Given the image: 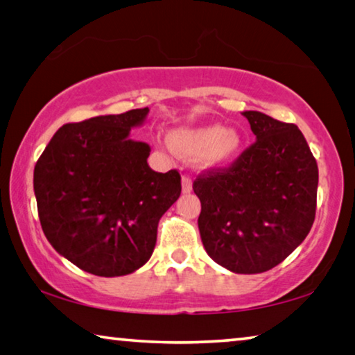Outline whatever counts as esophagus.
<instances>
[{"label":"esophagus","mask_w":355,"mask_h":355,"mask_svg":"<svg viewBox=\"0 0 355 355\" xmlns=\"http://www.w3.org/2000/svg\"><path fill=\"white\" fill-rule=\"evenodd\" d=\"M182 191H183V194H189V192L192 191V180L189 177H186V175L182 177Z\"/></svg>","instance_id":"obj_1"}]
</instances>
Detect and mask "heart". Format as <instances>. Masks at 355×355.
Wrapping results in <instances>:
<instances>
[{
  "mask_svg": "<svg viewBox=\"0 0 355 355\" xmlns=\"http://www.w3.org/2000/svg\"><path fill=\"white\" fill-rule=\"evenodd\" d=\"M171 146L183 156H196L202 169H219L232 163L241 152L243 135L236 128H222L219 123L173 130Z\"/></svg>",
  "mask_w": 355,
  "mask_h": 355,
  "instance_id": "heart-1",
  "label": "heart"
}]
</instances>
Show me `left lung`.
<instances>
[{
	"instance_id": "obj_1",
	"label": "left lung",
	"mask_w": 355,
	"mask_h": 355,
	"mask_svg": "<svg viewBox=\"0 0 355 355\" xmlns=\"http://www.w3.org/2000/svg\"><path fill=\"white\" fill-rule=\"evenodd\" d=\"M255 142L232 167L200 175L199 232L207 254L236 274L277 266L315 220L318 164L300 130L244 111Z\"/></svg>"
}]
</instances>
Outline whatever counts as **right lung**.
I'll return each instance as SVG.
<instances>
[{
    "mask_svg": "<svg viewBox=\"0 0 355 355\" xmlns=\"http://www.w3.org/2000/svg\"><path fill=\"white\" fill-rule=\"evenodd\" d=\"M148 107L67 123L34 167L42 230L83 271L119 277L153 254L158 222L177 202V171L150 169V146L130 137Z\"/></svg>",
    "mask_w": 355,
    "mask_h": 355,
    "instance_id": "right-lung-1",
    "label": "right lung"
}]
</instances>
